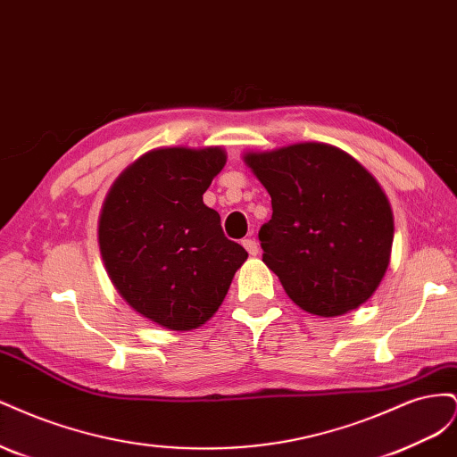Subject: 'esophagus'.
<instances>
[{
    "label": "esophagus",
    "instance_id": "1",
    "mask_svg": "<svg viewBox=\"0 0 457 457\" xmlns=\"http://www.w3.org/2000/svg\"><path fill=\"white\" fill-rule=\"evenodd\" d=\"M242 244H244V247H245L247 253H250V255L255 257V255L259 253V245H257V242H255L253 238H247V240H244Z\"/></svg>",
    "mask_w": 457,
    "mask_h": 457
}]
</instances>
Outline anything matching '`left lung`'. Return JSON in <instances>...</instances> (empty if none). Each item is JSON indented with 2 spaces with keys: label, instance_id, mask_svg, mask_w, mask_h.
Instances as JSON below:
<instances>
[{
  "label": "left lung",
  "instance_id": "1",
  "mask_svg": "<svg viewBox=\"0 0 457 457\" xmlns=\"http://www.w3.org/2000/svg\"><path fill=\"white\" fill-rule=\"evenodd\" d=\"M244 162L270 195L272 219L259 230L262 262L287 297L324 318L366 303L389 267L395 237L376 177L326 143L252 150Z\"/></svg>",
  "mask_w": 457,
  "mask_h": 457
}]
</instances>
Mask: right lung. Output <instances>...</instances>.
Listing matches in <instances>:
<instances>
[{
    "mask_svg": "<svg viewBox=\"0 0 457 457\" xmlns=\"http://www.w3.org/2000/svg\"><path fill=\"white\" fill-rule=\"evenodd\" d=\"M225 163L220 146L148 150L120 173L103 204L99 247L108 278L135 312L165 329L210 320L247 259L204 204Z\"/></svg>",
    "mask_w": 457,
    "mask_h": 457,
    "instance_id": "add662e5",
    "label": "right lung"
}]
</instances>
